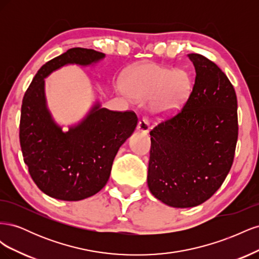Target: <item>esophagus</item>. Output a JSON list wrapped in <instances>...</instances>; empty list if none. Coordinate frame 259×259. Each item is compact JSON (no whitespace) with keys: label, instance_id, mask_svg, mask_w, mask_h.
Here are the masks:
<instances>
[{"label":"esophagus","instance_id":"esophagus-1","mask_svg":"<svg viewBox=\"0 0 259 259\" xmlns=\"http://www.w3.org/2000/svg\"><path fill=\"white\" fill-rule=\"evenodd\" d=\"M137 130L142 133H148L149 132V121L146 119V117H143L140 119L137 125Z\"/></svg>","mask_w":259,"mask_h":259}]
</instances>
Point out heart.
I'll return each mask as SVG.
<instances>
[{
    "label": "heart",
    "instance_id": "heart-1",
    "mask_svg": "<svg viewBox=\"0 0 259 259\" xmlns=\"http://www.w3.org/2000/svg\"><path fill=\"white\" fill-rule=\"evenodd\" d=\"M124 82L128 89L121 90L125 97L151 96L150 110L158 117L175 114L191 92V80L186 72L171 71L151 62L131 69Z\"/></svg>",
    "mask_w": 259,
    "mask_h": 259
}]
</instances>
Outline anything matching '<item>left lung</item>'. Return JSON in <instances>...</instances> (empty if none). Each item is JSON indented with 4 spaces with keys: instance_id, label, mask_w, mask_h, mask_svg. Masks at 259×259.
Masks as SVG:
<instances>
[{
    "instance_id": "8db88e82",
    "label": "left lung",
    "mask_w": 259,
    "mask_h": 259,
    "mask_svg": "<svg viewBox=\"0 0 259 259\" xmlns=\"http://www.w3.org/2000/svg\"><path fill=\"white\" fill-rule=\"evenodd\" d=\"M192 92L175 116L151 132L147 183L154 198L171 207L202 204L224 183L238 140L236 92L219 67L189 54Z\"/></svg>"
}]
</instances>
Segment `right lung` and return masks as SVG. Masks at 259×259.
Listing matches in <instances>:
<instances>
[{
	"instance_id": "add662e5",
	"label": "right lung",
	"mask_w": 259,
	"mask_h": 259,
	"mask_svg": "<svg viewBox=\"0 0 259 259\" xmlns=\"http://www.w3.org/2000/svg\"><path fill=\"white\" fill-rule=\"evenodd\" d=\"M105 57L94 50L70 49L41 67L23 96V161L38 189L51 198L80 201L103 189L117 151L137 126L133 111H111L97 101L83 120L64 132L49 110L45 77L64 66H92Z\"/></svg>"
}]
</instances>
